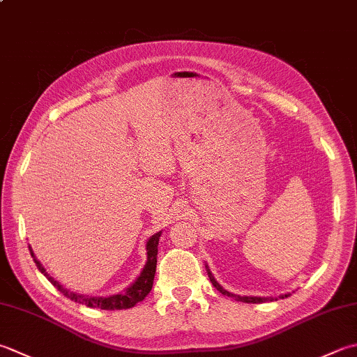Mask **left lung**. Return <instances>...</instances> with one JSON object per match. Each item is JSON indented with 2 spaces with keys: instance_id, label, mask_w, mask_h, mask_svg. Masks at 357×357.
Segmentation results:
<instances>
[{
  "instance_id": "1",
  "label": "left lung",
  "mask_w": 357,
  "mask_h": 357,
  "mask_svg": "<svg viewBox=\"0 0 357 357\" xmlns=\"http://www.w3.org/2000/svg\"><path fill=\"white\" fill-rule=\"evenodd\" d=\"M206 269H207V274H208V278H211V282H212V284L215 286L216 289H218L222 296H227V297H234L235 300H238V302H244V303H264V302H272V300H277V297H254V296H235V294H232V292H229V291H226L225 288H222V286L215 280V277H213V274L211 272V269H208V266L206 264ZM289 294H283V296H280V298H284V297H288Z\"/></svg>"
}]
</instances>
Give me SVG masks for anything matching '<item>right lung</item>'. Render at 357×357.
<instances>
[{"label":"right lung","instance_id":"obj_1","mask_svg":"<svg viewBox=\"0 0 357 357\" xmlns=\"http://www.w3.org/2000/svg\"><path fill=\"white\" fill-rule=\"evenodd\" d=\"M162 232H158L155 235H151L149 241H146V261L144 264V268L141 271V274L137 275V278L132 282L127 289L119 292V294H113L108 297H93V296H85V294H77V292L69 291L66 288H63V284H60L57 280L47 274L43 264H41L37 257H35L32 248L29 246L31 255L33 258L35 264H37L38 271L43 274L49 282H51L55 288H57L63 296L74 300V302L80 303V305H86L89 308H100V310H128L132 308L136 303L142 302V300L149 296V292L151 291L153 280H155V274H156V263H158V244H159V236Z\"/></svg>","mask_w":357,"mask_h":357}]
</instances>
